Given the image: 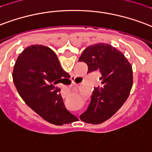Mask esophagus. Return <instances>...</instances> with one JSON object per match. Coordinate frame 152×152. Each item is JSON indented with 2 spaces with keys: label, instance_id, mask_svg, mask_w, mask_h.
I'll list each match as a JSON object with an SVG mask.
<instances>
[{
  "label": "esophagus",
  "instance_id": "1",
  "mask_svg": "<svg viewBox=\"0 0 152 152\" xmlns=\"http://www.w3.org/2000/svg\"><path fill=\"white\" fill-rule=\"evenodd\" d=\"M63 97H64V98H65V97H67V96H66V95H63Z\"/></svg>",
  "mask_w": 152,
  "mask_h": 152
}]
</instances>
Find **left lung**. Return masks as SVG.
<instances>
[{"mask_svg":"<svg viewBox=\"0 0 152 152\" xmlns=\"http://www.w3.org/2000/svg\"><path fill=\"white\" fill-rule=\"evenodd\" d=\"M88 65V73L99 70L102 85L94 88L87 110L81 121L101 124L110 118L126 101L133 85L132 66L123 54L105 43L85 48L79 58Z\"/></svg>","mask_w":152,"mask_h":152,"instance_id":"left-lung-1","label":"left lung"}]
</instances>
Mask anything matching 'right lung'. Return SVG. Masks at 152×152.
Masks as SVG:
<instances>
[{"label":"right lung","instance_id":"right-lung-1","mask_svg":"<svg viewBox=\"0 0 152 152\" xmlns=\"http://www.w3.org/2000/svg\"><path fill=\"white\" fill-rule=\"evenodd\" d=\"M69 77L53 50L38 44L25 48L13 71L14 85L26 104L56 126L72 123L76 119L66 109L60 89L56 87Z\"/></svg>","mask_w":152,"mask_h":152}]
</instances>
